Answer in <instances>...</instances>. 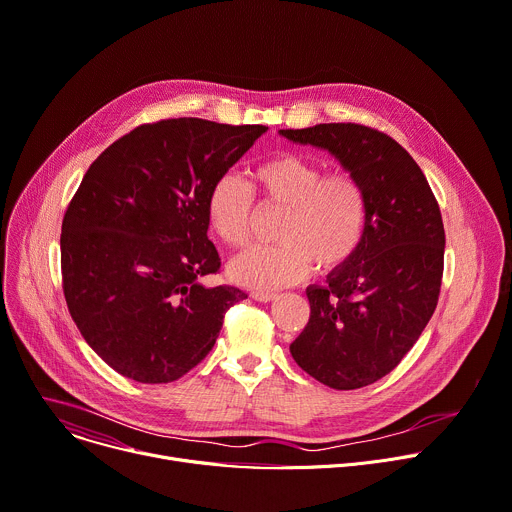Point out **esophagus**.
I'll use <instances>...</instances> for the list:
<instances>
[{"label": "esophagus", "mask_w": 512, "mask_h": 512, "mask_svg": "<svg viewBox=\"0 0 512 512\" xmlns=\"http://www.w3.org/2000/svg\"><path fill=\"white\" fill-rule=\"evenodd\" d=\"M251 298L257 302H273L277 298V294L271 292H251Z\"/></svg>", "instance_id": "1"}]
</instances>
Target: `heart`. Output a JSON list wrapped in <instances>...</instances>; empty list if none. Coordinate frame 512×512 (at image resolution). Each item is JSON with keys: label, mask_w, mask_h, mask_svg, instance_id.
<instances>
[{"label": "heart", "mask_w": 512, "mask_h": 512, "mask_svg": "<svg viewBox=\"0 0 512 512\" xmlns=\"http://www.w3.org/2000/svg\"><path fill=\"white\" fill-rule=\"evenodd\" d=\"M312 157L284 151L259 161L251 183L261 204L286 210L277 226L280 245L253 247L230 263L241 286L271 292L302 282L310 271H337L359 251L367 226V196L345 169L328 171ZM206 214L214 235L241 249L251 237L255 196L235 173L220 175L210 188Z\"/></svg>", "instance_id": "1"}]
</instances>
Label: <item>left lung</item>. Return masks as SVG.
<instances>
[{"label": "left lung", "mask_w": 512, "mask_h": 512, "mask_svg": "<svg viewBox=\"0 0 512 512\" xmlns=\"http://www.w3.org/2000/svg\"><path fill=\"white\" fill-rule=\"evenodd\" d=\"M327 149L363 185L367 226L359 251L306 290L310 318L290 345L320 384L357 390L382 380L431 320L443 277L445 228L431 185L392 136L353 122L280 130Z\"/></svg>", "instance_id": "1"}]
</instances>
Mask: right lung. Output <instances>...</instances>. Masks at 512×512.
Here are the masks:
<instances>
[{
	"label": "right lung",
	"mask_w": 512,
	"mask_h": 512,
	"mask_svg": "<svg viewBox=\"0 0 512 512\" xmlns=\"http://www.w3.org/2000/svg\"><path fill=\"white\" fill-rule=\"evenodd\" d=\"M267 132L202 118L141 124L89 165L61 226L63 294L79 333L118 374L169 384L214 347L226 310L247 298L206 288L214 181Z\"/></svg>",
	"instance_id": "right-lung-1"
}]
</instances>
